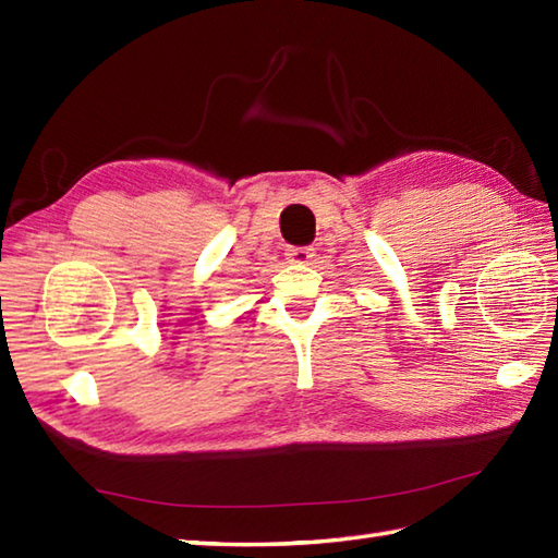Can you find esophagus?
Here are the masks:
<instances>
[{
  "label": "esophagus",
  "instance_id": "34e87169",
  "mask_svg": "<svg viewBox=\"0 0 558 558\" xmlns=\"http://www.w3.org/2000/svg\"><path fill=\"white\" fill-rule=\"evenodd\" d=\"M312 258H314V248H306V246L288 248V260L294 266H306Z\"/></svg>",
  "mask_w": 558,
  "mask_h": 558
}]
</instances>
